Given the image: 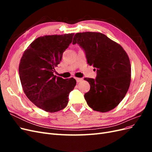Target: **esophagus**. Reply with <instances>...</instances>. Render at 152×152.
Listing matches in <instances>:
<instances>
[{"mask_svg":"<svg viewBox=\"0 0 152 152\" xmlns=\"http://www.w3.org/2000/svg\"><path fill=\"white\" fill-rule=\"evenodd\" d=\"M75 80H76V81H77V82H81V81H82V78H75Z\"/></svg>","mask_w":152,"mask_h":152,"instance_id":"1","label":"esophagus"}]
</instances>
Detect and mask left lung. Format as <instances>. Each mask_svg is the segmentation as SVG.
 <instances>
[{
	"instance_id": "obj_1",
	"label": "left lung",
	"mask_w": 152,
	"mask_h": 152,
	"mask_svg": "<svg viewBox=\"0 0 152 152\" xmlns=\"http://www.w3.org/2000/svg\"><path fill=\"white\" fill-rule=\"evenodd\" d=\"M76 43L84 50L87 63L97 71L96 79H84L91 86L84 94L86 102L95 111L109 112L121 103L129 87L131 68L128 55L120 44L99 32L77 33L72 44Z\"/></svg>"
}]
</instances>
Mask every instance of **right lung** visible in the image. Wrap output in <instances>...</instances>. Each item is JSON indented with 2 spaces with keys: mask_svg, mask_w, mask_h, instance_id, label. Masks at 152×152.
Wrapping results in <instances>:
<instances>
[{
  "mask_svg": "<svg viewBox=\"0 0 152 152\" xmlns=\"http://www.w3.org/2000/svg\"><path fill=\"white\" fill-rule=\"evenodd\" d=\"M73 35L39 37L21 58L19 74L23 90L30 102L45 112L54 113L65 108L69 93L76 85L73 77L64 79L53 74Z\"/></svg>",
  "mask_w": 152,
  "mask_h": 152,
  "instance_id": "right-lung-1",
  "label": "right lung"
}]
</instances>
